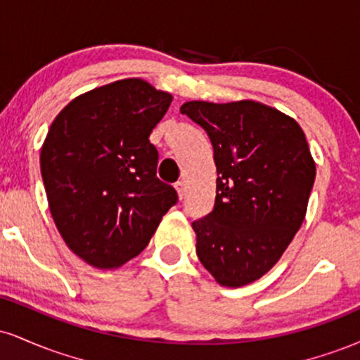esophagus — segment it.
<instances>
[{"label":"esophagus","mask_w":360,"mask_h":360,"mask_svg":"<svg viewBox=\"0 0 360 360\" xmlns=\"http://www.w3.org/2000/svg\"><path fill=\"white\" fill-rule=\"evenodd\" d=\"M174 188H176V191H177V196H179V200H183L184 198V193H186V186H184V183H176L174 184Z\"/></svg>","instance_id":"esophagus-1"}]
</instances>
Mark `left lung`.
<instances>
[{
    "label": "left lung",
    "instance_id": "left-lung-1",
    "mask_svg": "<svg viewBox=\"0 0 360 360\" xmlns=\"http://www.w3.org/2000/svg\"><path fill=\"white\" fill-rule=\"evenodd\" d=\"M208 134L217 166L213 212L193 221L196 254L221 286L262 278L304 220L315 160L298 123L255 101L181 106Z\"/></svg>",
    "mask_w": 360,
    "mask_h": 360
}]
</instances>
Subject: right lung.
<instances>
[{"instance_id": "1", "label": "right lung", "mask_w": 360, "mask_h": 360, "mask_svg": "<svg viewBox=\"0 0 360 360\" xmlns=\"http://www.w3.org/2000/svg\"><path fill=\"white\" fill-rule=\"evenodd\" d=\"M172 96L142 79L101 86L52 122L40 171L57 230L74 254L100 269L120 267L147 247L177 203L157 179L152 130Z\"/></svg>"}]
</instances>
